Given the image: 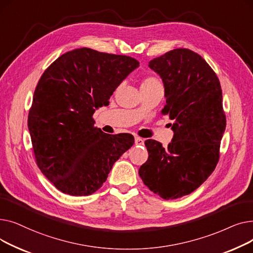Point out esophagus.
<instances>
[{
  "label": "esophagus",
  "instance_id": "obj_1",
  "mask_svg": "<svg viewBox=\"0 0 253 253\" xmlns=\"http://www.w3.org/2000/svg\"><path fill=\"white\" fill-rule=\"evenodd\" d=\"M134 140H135V144L136 145H143V143H144V140L142 138L138 137V136H135Z\"/></svg>",
  "mask_w": 253,
  "mask_h": 253
}]
</instances>
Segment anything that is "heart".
Returning a JSON list of instances; mask_svg holds the SVG:
<instances>
[{
    "label": "heart",
    "instance_id": "heart-1",
    "mask_svg": "<svg viewBox=\"0 0 253 253\" xmlns=\"http://www.w3.org/2000/svg\"><path fill=\"white\" fill-rule=\"evenodd\" d=\"M155 86H162V84L156 77H153V76L142 79V81L140 83V89L151 88V87H155Z\"/></svg>",
    "mask_w": 253,
    "mask_h": 253
}]
</instances>
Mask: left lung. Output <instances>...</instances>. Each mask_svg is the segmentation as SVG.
Wrapping results in <instances>:
<instances>
[{
	"label": "left lung",
	"instance_id": "8db88e82",
	"mask_svg": "<svg viewBox=\"0 0 253 253\" xmlns=\"http://www.w3.org/2000/svg\"><path fill=\"white\" fill-rule=\"evenodd\" d=\"M150 68L160 75L174 135L166 148L144 141L147 162L138 170L143 183L165 200L189 195L216 167L227 125L219 80L198 53L177 48L154 58Z\"/></svg>",
	"mask_w": 253,
	"mask_h": 253
}]
</instances>
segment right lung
<instances>
[{"instance_id":"1","label":"right lung","mask_w":253,"mask_h":253,"mask_svg":"<svg viewBox=\"0 0 253 253\" xmlns=\"http://www.w3.org/2000/svg\"><path fill=\"white\" fill-rule=\"evenodd\" d=\"M138 65L130 56L80 48L59 56L40 78L28 125L37 165L60 192H96L133 145V135L106 134L92 116Z\"/></svg>"}]
</instances>
